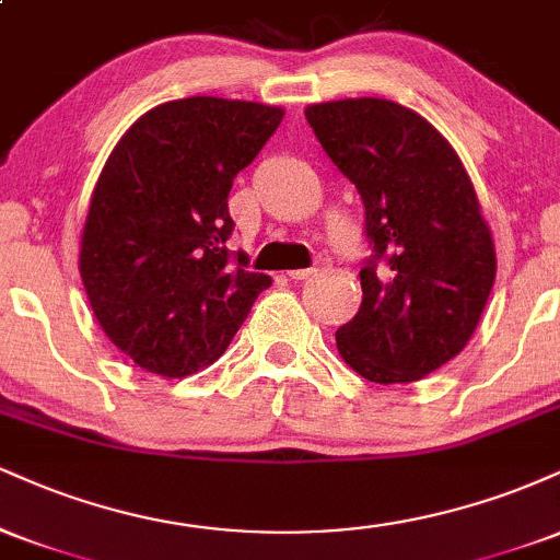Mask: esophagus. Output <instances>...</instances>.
Listing matches in <instances>:
<instances>
[{"instance_id": "esophagus-1", "label": "esophagus", "mask_w": 560, "mask_h": 560, "mask_svg": "<svg viewBox=\"0 0 560 560\" xmlns=\"http://www.w3.org/2000/svg\"><path fill=\"white\" fill-rule=\"evenodd\" d=\"M316 271H318V268H298V271H289V279L305 281V279H311V276Z\"/></svg>"}]
</instances>
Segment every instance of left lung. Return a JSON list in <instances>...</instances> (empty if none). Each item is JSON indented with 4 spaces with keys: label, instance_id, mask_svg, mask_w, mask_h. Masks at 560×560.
Segmentation results:
<instances>
[{
    "label": "left lung",
    "instance_id": "left-lung-1",
    "mask_svg": "<svg viewBox=\"0 0 560 560\" xmlns=\"http://www.w3.org/2000/svg\"><path fill=\"white\" fill-rule=\"evenodd\" d=\"M331 163L355 184L374 255L337 350L376 384H408L453 361L494 284V244L471 178L419 113L376 96L307 105Z\"/></svg>",
    "mask_w": 560,
    "mask_h": 560
}]
</instances>
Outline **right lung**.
Listing matches in <instances>:
<instances>
[{"instance_id":"obj_1","label":"right lung","mask_w":560,"mask_h":560,"mask_svg":"<svg viewBox=\"0 0 560 560\" xmlns=\"http://www.w3.org/2000/svg\"><path fill=\"white\" fill-rule=\"evenodd\" d=\"M284 110L221 96L152 107L107 158L81 234V281L102 331L168 378L215 363L266 273L231 262L229 191Z\"/></svg>"}]
</instances>
